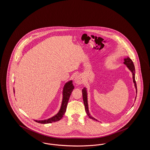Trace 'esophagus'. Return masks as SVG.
I'll list each match as a JSON object with an SVG mask.
<instances>
[{
    "instance_id": "1",
    "label": "esophagus",
    "mask_w": 150,
    "mask_h": 150,
    "mask_svg": "<svg viewBox=\"0 0 150 150\" xmlns=\"http://www.w3.org/2000/svg\"><path fill=\"white\" fill-rule=\"evenodd\" d=\"M74 81L75 83L77 84V85H80L83 83V76L81 75H78L76 76L75 79H74Z\"/></svg>"
}]
</instances>
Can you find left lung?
<instances>
[{
	"label": "left lung",
	"instance_id": "left-lung-1",
	"mask_svg": "<svg viewBox=\"0 0 150 150\" xmlns=\"http://www.w3.org/2000/svg\"><path fill=\"white\" fill-rule=\"evenodd\" d=\"M124 64L126 65L127 68L130 71V72L132 74V75H133V83L134 84V87L136 88V93H137V84H136V80H135L136 70H135L134 65L133 61H132V59L129 57H128V56L126 57V58H124ZM82 93H83V98L84 104V106H85V110H86V113L87 114L88 116H89V117L90 119L94 120H96V121H98L97 119H96L94 117H93V116L90 114V113L89 112L88 103V92H87V89L86 88H84L82 89Z\"/></svg>",
	"mask_w": 150,
	"mask_h": 150
}]
</instances>
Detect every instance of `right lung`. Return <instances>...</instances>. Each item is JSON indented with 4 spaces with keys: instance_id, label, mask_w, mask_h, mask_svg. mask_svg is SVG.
I'll return each instance as SVG.
<instances>
[{
    "instance_id": "add662e5",
    "label": "right lung",
    "mask_w": 150,
    "mask_h": 150,
    "mask_svg": "<svg viewBox=\"0 0 150 150\" xmlns=\"http://www.w3.org/2000/svg\"><path fill=\"white\" fill-rule=\"evenodd\" d=\"M74 89V86H73L72 80L66 83L64 86L63 91H62V100L61 106L57 114L55 115L54 116H52V117H50L48 119L43 120H34V121L40 124H49V123H52L53 122H56V121L60 120L62 118L63 116L64 115V113L66 111L68 101Z\"/></svg>"
}]
</instances>
